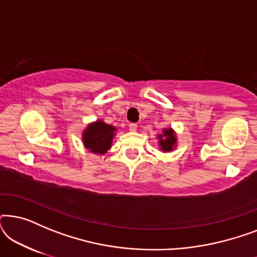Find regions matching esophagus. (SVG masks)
Returning a JSON list of instances; mask_svg holds the SVG:
<instances>
[{"instance_id":"esophagus-1","label":"esophagus","mask_w":257,"mask_h":257,"mask_svg":"<svg viewBox=\"0 0 257 257\" xmlns=\"http://www.w3.org/2000/svg\"><path fill=\"white\" fill-rule=\"evenodd\" d=\"M137 127H138V125H137L136 122H131V124L128 125V128H130V131H132V132L137 131Z\"/></svg>"}]
</instances>
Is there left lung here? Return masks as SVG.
Here are the masks:
<instances>
[{"mask_svg": "<svg viewBox=\"0 0 257 257\" xmlns=\"http://www.w3.org/2000/svg\"><path fill=\"white\" fill-rule=\"evenodd\" d=\"M158 139H159V146L164 152H170L173 151L177 144V136L173 128H164L161 135H158Z\"/></svg>", "mask_w": 257, "mask_h": 257, "instance_id": "left-lung-1", "label": "left lung"}]
</instances>
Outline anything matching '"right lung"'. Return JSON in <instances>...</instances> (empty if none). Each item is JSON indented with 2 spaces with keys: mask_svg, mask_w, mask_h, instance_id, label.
I'll return each instance as SVG.
<instances>
[{
  "mask_svg": "<svg viewBox=\"0 0 257 257\" xmlns=\"http://www.w3.org/2000/svg\"><path fill=\"white\" fill-rule=\"evenodd\" d=\"M117 128L108 125L103 120H97L87 125L83 132V144L90 152L96 154H105L110 150L112 139Z\"/></svg>",
  "mask_w": 257,
  "mask_h": 257,
  "instance_id": "right-lung-1",
  "label": "right lung"
}]
</instances>
